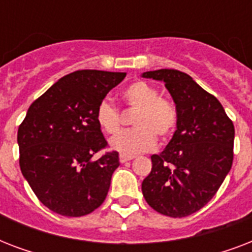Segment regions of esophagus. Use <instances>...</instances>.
Wrapping results in <instances>:
<instances>
[{"label": "esophagus", "instance_id": "obj_1", "mask_svg": "<svg viewBox=\"0 0 252 252\" xmlns=\"http://www.w3.org/2000/svg\"><path fill=\"white\" fill-rule=\"evenodd\" d=\"M134 157H132V156H124V154H120V157H119V159H120V162L122 163H124V162H128V161H132Z\"/></svg>", "mask_w": 252, "mask_h": 252}]
</instances>
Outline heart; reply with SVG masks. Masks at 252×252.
<instances>
[{"label":"heart","instance_id":"obj_1","mask_svg":"<svg viewBox=\"0 0 252 252\" xmlns=\"http://www.w3.org/2000/svg\"><path fill=\"white\" fill-rule=\"evenodd\" d=\"M128 110L136 111L132 130L118 134L110 141L111 148L124 156H134L153 149L157 136L167 138L178 124V108L171 99L161 96L159 91L145 81H136L123 91ZM95 118L107 134L119 133L123 126L120 111L107 99L96 107Z\"/></svg>","mask_w":252,"mask_h":252}]
</instances>
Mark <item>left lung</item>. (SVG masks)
<instances>
[{"label":"left lung","mask_w":252,"mask_h":252,"mask_svg":"<svg viewBox=\"0 0 252 252\" xmlns=\"http://www.w3.org/2000/svg\"><path fill=\"white\" fill-rule=\"evenodd\" d=\"M142 77L163 81L178 108L175 133L162 153L152 156L142 195L161 215L187 217L211 201L230 171L234 124L219 99L186 73L159 69Z\"/></svg>","instance_id":"8db88e82"}]
</instances>
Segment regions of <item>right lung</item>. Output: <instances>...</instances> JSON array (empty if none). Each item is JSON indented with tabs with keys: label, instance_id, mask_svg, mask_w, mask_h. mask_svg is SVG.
Listing matches in <instances>:
<instances>
[{
	"label": "right lung",
	"instance_id": "1",
	"mask_svg": "<svg viewBox=\"0 0 252 252\" xmlns=\"http://www.w3.org/2000/svg\"><path fill=\"white\" fill-rule=\"evenodd\" d=\"M126 73L77 70L30 106L18 128L19 166L41 204L57 215L81 217L106 199L118 152L108 146L95 112Z\"/></svg>",
	"mask_w": 252,
	"mask_h": 252
}]
</instances>
